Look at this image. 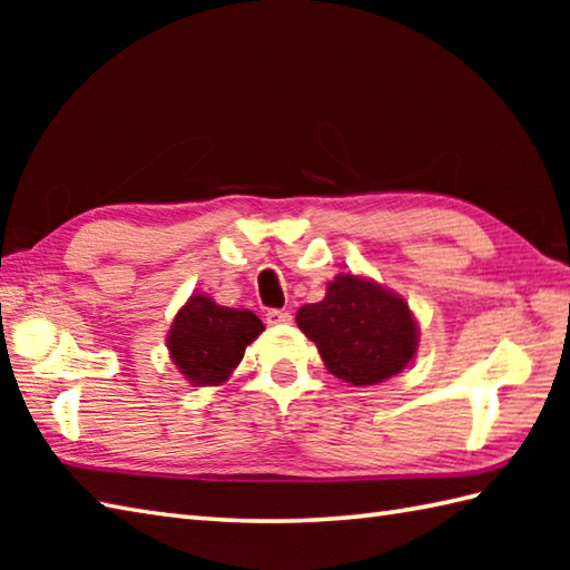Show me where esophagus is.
Masks as SVG:
<instances>
[{"instance_id": "esophagus-1", "label": "esophagus", "mask_w": 570, "mask_h": 570, "mask_svg": "<svg viewBox=\"0 0 570 570\" xmlns=\"http://www.w3.org/2000/svg\"><path fill=\"white\" fill-rule=\"evenodd\" d=\"M266 323H269V325H286V323H292V313L269 308V311H266Z\"/></svg>"}]
</instances>
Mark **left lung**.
Here are the masks:
<instances>
[{"mask_svg": "<svg viewBox=\"0 0 570 570\" xmlns=\"http://www.w3.org/2000/svg\"><path fill=\"white\" fill-rule=\"evenodd\" d=\"M296 323L331 374L355 386L394 377L416 353V323L406 301L353 274L335 276L323 301L298 308Z\"/></svg>", "mask_w": 570, "mask_h": 570, "instance_id": "8db88e82", "label": "left lung"}]
</instances>
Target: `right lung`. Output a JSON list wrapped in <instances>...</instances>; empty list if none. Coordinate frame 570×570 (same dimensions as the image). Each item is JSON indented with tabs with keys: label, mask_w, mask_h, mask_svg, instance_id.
I'll return each mask as SVG.
<instances>
[{
	"label": "right lung",
	"mask_w": 570,
	"mask_h": 570,
	"mask_svg": "<svg viewBox=\"0 0 570 570\" xmlns=\"http://www.w3.org/2000/svg\"><path fill=\"white\" fill-rule=\"evenodd\" d=\"M264 331L252 311L217 306L208 296H190L168 333L174 365L196 386L225 382L245 347Z\"/></svg>",
	"instance_id": "1"
}]
</instances>
